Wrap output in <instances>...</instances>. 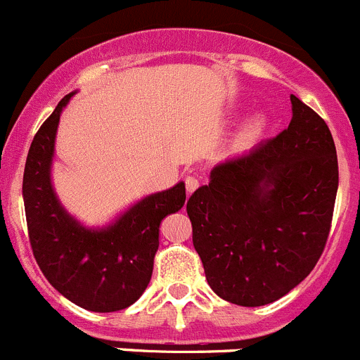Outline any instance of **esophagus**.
I'll return each instance as SVG.
<instances>
[{"mask_svg": "<svg viewBox=\"0 0 360 360\" xmlns=\"http://www.w3.org/2000/svg\"><path fill=\"white\" fill-rule=\"evenodd\" d=\"M198 186H200L198 176H195V174H187V176H186V187H187V191H189V193H193V191L198 189Z\"/></svg>", "mask_w": 360, "mask_h": 360, "instance_id": "obj_1", "label": "esophagus"}]
</instances>
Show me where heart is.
I'll use <instances>...</instances> for the list:
<instances>
[{
  "instance_id": "obj_1",
  "label": "heart",
  "mask_w": 360,
  "mask_h": 360,
  "mask_svg": "<svg viewBox=\"0 0 360 360\" xmlns=\"http://www.w3.org/2000/svg\"><path fill=\"white\" fill-rule=\"evenodd\" d=\"M263 126H265V120H263V119H254L252 124H250V131H252V133H259L263 129Z\"/></svg>"
}]
</instances>
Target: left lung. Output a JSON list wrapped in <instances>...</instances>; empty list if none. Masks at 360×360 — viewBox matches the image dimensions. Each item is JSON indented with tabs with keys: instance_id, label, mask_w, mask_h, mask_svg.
Segmentation results:
<instances>
[{
	"instance_id": "left-lung-1",
	"label": "left lung",
	"mask_w": 360,
	"mask_h": 360,
	"mask_svg": "<svg viewBox=\"0 0 360 360\" xmlns=\"http://www.w3.org/2000/svg\"><path fill=\"white\" fill-rule=\"evenodd\" d=\"M292 101L278 136L221 162L187 202L209 287L240 307H263L297 287L319 262L339 186L328 126Z\"/></svg>"
}]
</instances>
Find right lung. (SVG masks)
<instances>
[{"instance_id":"right-lung-1","label":"right lung","mask_w":360,"mask_h":360,"mask_svg":"<svg viewBox=\"0 0 360 360\" xmlns=\"http://www.w3.org/2000/svg\"><path fill=\"white\" fill-rule=\"evenodd\" d=\"M70 97L57 104L28 149L23 200L32 252L44 278L72 303L91 311L124 310L148 288L162 219L184 207L186 186L146 196L110 227H82L50 184L57 124Z\"/></svg>"}]
</instances>
